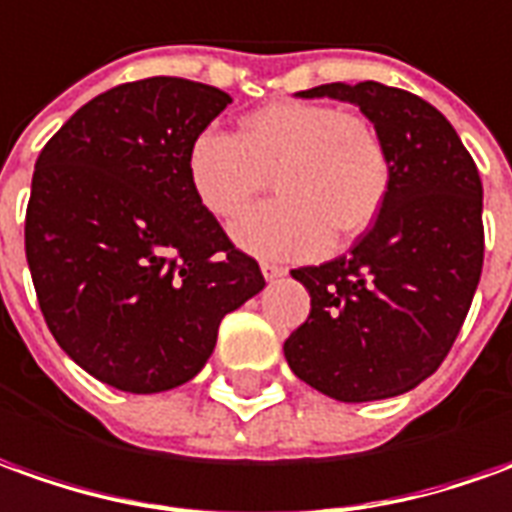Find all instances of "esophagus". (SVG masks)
<instances>
[{
    "mask_svg": "<svg viewBox=\"0 0 512 512\" xmlns=\"http://www.w3.org/2000/svg\"><path fill=\"white\" fill-rule=\"evenodd\" d=\"M262 273L267 281H276V278L287 276V267H284V264H276V262H262Z\"/></svg>",
    "mask_w": 512,
    "mask_h": 512,
    "instance_id": "obj_1",
    "label": "esophagus"
}]
</instances>
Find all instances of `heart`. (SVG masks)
<instances>
[{
	"label": "heart",
	"instance_id": "heart-1",
	"mask_svg": "<svg viewBox=\"0 0 512 512\" xmlns=\"http://www.w3.org/2000/svg\"><path fill=\"white\" fill-rule=\"evenodd\" d=\"M186 178L217 220L239 217L273 181L281 197L248 211L234 239L259 259L292 262L368 231L390 192V155L365 116L329 102L278 100L245 116L236 136H195Z\"/></svg>",
	"mask_w": 512,
	"mask_h": 512
}]
</instances>
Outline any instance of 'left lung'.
<instances>
[{
  "label": "left lung",
  "instance_id": "left-lung-1",
  "mask_svg": "<svg viewBox=\"0 0 512 512\" xmlns=\"http://www.w3.org/2000/svg\"><path fill=\"white\" fill-rule=\"evenodd\" d=\"M301 97L359 105L390 155V192L348 256L298 267L312 312L284 343L292 373L337 401L401 396L446 359L485 256L482 181L435 105L382 83H326Z\"/></svg>",
  "mask_w": 512,
  "mask_h": 512
}]
</instances>
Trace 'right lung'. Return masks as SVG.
Here are the masks:
<instances>
[{
    "instance_id": "add662e5",
    "label": "right lung",
    "mask_w": 512,
    "mask_h": 512,
    "mask_svg": "<svg viewBox=\"0 0 512 512\" xmlns=\"http://www.w3.org/2000/svg\"><path fill=\"white\" fill-rule=\"evenodd\" d=\"M228 102L183 77L122 83L35 161L24 250L38 306L63 351L116 390L189 382L222 317L264 287L186 178L195 136Z\"/></svg>"
}]
</instances>
